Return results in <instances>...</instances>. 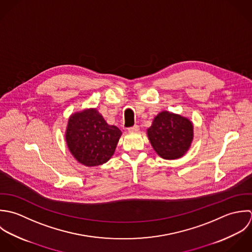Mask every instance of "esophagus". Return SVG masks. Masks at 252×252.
Here are the masks:
<instances>
[{
    "label": "esophagus",
    "mask_w": 252,
    "mask_h": 252,
    "mask_svg": "<svg viewBox=\"0 0 252 252\" xmlns=\"http://www.w3.org/2000/svg\"><path fill=\"white\" fill-rule=\"evenodd\" d=\"M138 130H139V126H137V125H134L133 126L128 127V131H131V132H133V131H138Z\"/></svg>",
    "instance_id": "1"
}]
</instances>
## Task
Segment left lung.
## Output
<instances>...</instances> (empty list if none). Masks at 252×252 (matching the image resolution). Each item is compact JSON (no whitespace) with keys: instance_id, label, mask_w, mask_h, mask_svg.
Returning <instances> with one entry per match:
<instances>
[{"instance_id":"left-lung-1","label":"left lung","mask_w":252,"mask_h":252,"mask_svg":"<svg viewBox=\"0 0 252 252\" xmlns=\"http://www.w3.org/2000/svg\"><path fill=\"white\" fill-rule=\"evenodd\" d=\"M154 150L162 158H181L193 140L192 123L179 115L160 112L147 130Z\"/></svg>"}]
</instances>
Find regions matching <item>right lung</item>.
Segmentation results:
<instances>
[{
    "instance_id": "right-lung-1",
    "label": "right lung",
    "mask_w": 252,
    "mask_h": 252,
    "mask_svg": "<svg viewBox=\"0 0 252 252\" xmlns=\"http://www.w3.org/2000/svg\"><path fill=\"white\" fill-rule=\"evenodd\" d=\"M121 134L117 126H109L95 109H91L69 119L66 142L78 161L94 166L112 157Z\"/></svg>"
}]
</instances>
